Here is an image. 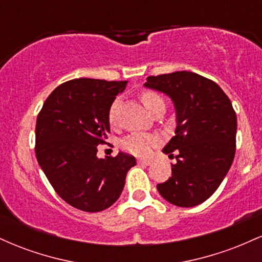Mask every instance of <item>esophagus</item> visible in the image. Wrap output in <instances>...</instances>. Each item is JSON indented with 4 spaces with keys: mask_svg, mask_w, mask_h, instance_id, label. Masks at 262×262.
<instances>
[{
    "mask_svg": "<svg viewBox=\"0 0 262 262\" xmlns=\"http://www.w3.org/2000/svg\"><path fill=\"white\" fill-rule=\"evenodd\" d=\"M138 164L144 165V166H149V165H151V161L145 160V159H138Z\"/></svg>",
    "mask_w": 262,
    "mask_h": 262,
    "instance_id": "1",
    "label": "esophagus"
}]
</instances>
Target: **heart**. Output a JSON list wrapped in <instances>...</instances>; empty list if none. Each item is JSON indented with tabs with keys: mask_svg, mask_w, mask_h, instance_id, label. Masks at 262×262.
I'll return each instance as SVG.
<instances>
[{
	"mask_svg": "<svg viewBox=\"0 0 262 262\" xmlns=\"http://www.w3.org/2000/svg\"><path fill=\"white\" fill-rule=\"evenodd\" d=\"M162 101V98L159 95H156L155 92L151 91H145L141 93V102L145 106L146 110H150L155 103ZM113 117V107L110 112V118L112 119ZM158 143V138L154 135L149 134H141V133H135L132 135H128L124 140H123L122 145L127 151L130 154L138 155V156H146L151 151L152 146L156 145Z\"/></svg>",
	"mask_w": 262,
	"mask_h": 262,
	"instance_id": "1",
	"label": "heart"
}]
</instances>
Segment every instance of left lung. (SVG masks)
Instances as JSON below:
<instances>
[{
  "label": "left lung",
  "instance_id": "obj_1",
  "mask_svg": "<svg viewBox=\"0 0 262 262\" xmlns=\"http://www.w3.org/2000/svg\"><path fill=\"white\" fill-rule=\"evenodd\" d=\"M146 89L165 93L176 112L175 137L162 149L176 151L172 175L159 193L179 207H194L212 196L235 155L236 114L223 90L189 71L146 77Z\"/></svg>",
  "mask_w": 262,
  "mask_h": 262
}]
</instances>
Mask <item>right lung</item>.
<instances>
[{
  "instance_id": "right-lung-1",
  "label": "right lung",
  "mask_w": 262,
  "mask_h": 262,
  "mask_svg": "<svg viewBox=\"0 0 262 262\" xmlns=\"http://www.w3.org/2000/svg\"><path fill=\"white\" fill-rule=\"evenodd\" d=\"M128 81L75 79L50 93L38 114L35 155L50 185L66 203L101 212L118 200L134 156L97 158L110 133V111Z\"/></svg>"
}]
</instances>
